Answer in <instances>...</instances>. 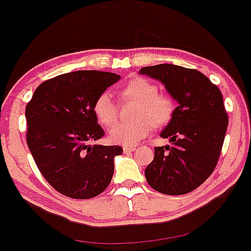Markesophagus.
<instances>
[{"label":"esophagus","instance_id":"obj_1","mask_svg":"<svg viewBox=\"0 0 251 251\" xmlns=\"http://www.w3.org/2000/svg\"><path fill=\"white\" fill-rule=\"evenodd\" d=\"M123 150H124V153L133 152V151L135 150V146H124Z\"/></svg>","mask_w":251,"mask_h":251}]
</instances>
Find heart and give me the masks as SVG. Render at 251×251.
<instances>
[{
    "mask_svg": "<svg viewBox=\"0 0 251 251\" xmlns=\"http://www.w3.org/2000/svg\"><path fill=\"white\" fill-rule=\"evenodd\" d=\"M118 99L122 104L134 102L133 122L114 125L119 116V107L108 93H101L93 102V113L97 122L104 127H111L110 139L123 146H133L146 138L153 127L161 128L173 119L175 108L174 98L168 93L159 92L155 83L146 78L137 77L125 84L118 91Z\"/></svg>",
    "mask_w": 251,
    "mask_h": 251,
    "instance_id": "1",
    "label": "heart"
}]
</instances>
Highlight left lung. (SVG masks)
Returning <instances> with one entry per match:
<instances>
[{
	"instance_id": "1",
	"label": "left lung",
	"mask_w": 251,
	"mask_h": 251,
	"mask_svg": "<svg viewBox=\"0 0 251 251\" xmlns=\"http://www.w3.org/2000/svg\"><path fill=\"white\" fill-rule=\"evenodd\" d=\"M164 84L179 102L162 138L171 146L154 147V159L145 170L153 189L167 195L194 191L215 170L228 126L222 93L203 74L173 64L140 69Z\"/></svg>"
}]
</instances>
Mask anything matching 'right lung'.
I'll return each mask as SVG.
<instances>
[{
    "mask_svg": "<svg viewBox=\"0 0 251 251\" xmlns=\"http://www.w3.org/2000/svg\"><path fill=\"white\" fill-rule=\"evenodd\" d=\"M120 79L112 72L83 70L43 81L26 104V143L39 172L60 194L72 199L99 195L112 180L120 146L90 143L104 129L93 102Z\"/></svg>",
    "mask_w": 251,
    "mask_h": 251,
    "instance_id": "1",
    "label": "right lung"
}]
</instances>
